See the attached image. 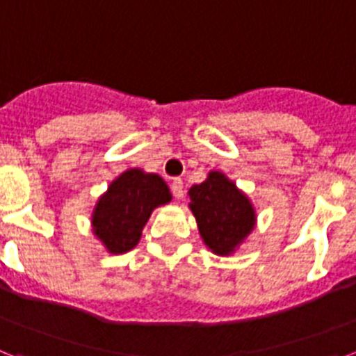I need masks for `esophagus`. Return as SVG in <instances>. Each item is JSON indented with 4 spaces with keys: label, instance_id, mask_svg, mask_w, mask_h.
<instances>
[{
    "label": "esophagus",
    "instance_id": "34e87169",
    "mask_svg": "<svg viewBox=\"0 0 356 356\" xmlns=\"http://www.w3.org/2000/svg\"><path fill=\"white\" fill-rule=\"evenodd\" d=\"M183 181L181 179H173L172 184H170V190H172V195L175 197V199H181L183 197Z\"/></svg>",
    "mask_w": 356,
    "mask_h": 356
}]
</instances>
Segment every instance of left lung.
<instances>
[{
    "mask_svg": "<svg viewBox=\"0 0 356 356\" xmlns=\"http://www.w3.org/2000/svg\"><path fill=\"white\" fill-rule=\"evenodd\" d=\"M190 199L201 237L217 255L234 252L253 229L252 204L222 173L210 172L204 183L190 188Z\"/></svg>",
    "mask_w": 356,
    "mask_h": 356,
    "instance_id": "1",
    "label": "left lung"
}]
</instances>
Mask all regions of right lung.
Listing matches in <instances>:
<instances>
[{"mask_svg":"<svg viewBox=\"0 0 356 356\" xmlns=\"http://www.w3.org/2000/svg\"><path fill=\"white\" fill-rule=\"evenodd\" d=\"M170 199L172 193L159 175L128 170L110 184L95 206L94 234L110 253L130 252L139 243L152 210Z\"/></svg>","mask_w":356,"mask_h":356,"instance_id":"1","label":"right lung"}]
</instances>
